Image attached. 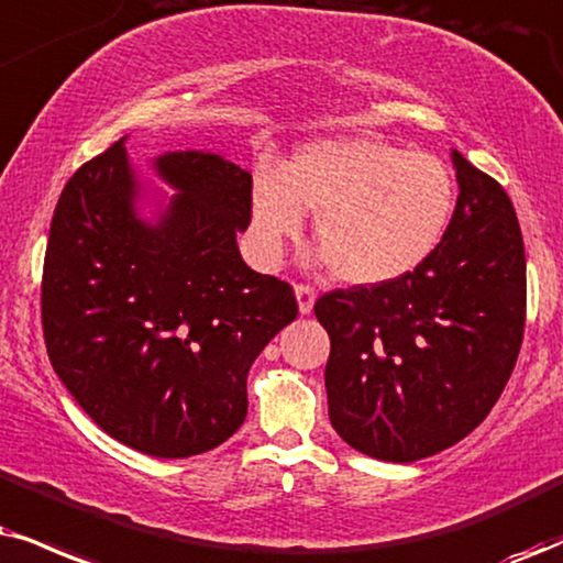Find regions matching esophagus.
Masks as SVG:
<instances>
[{"mask_svg":"<svg viewBox=\"0 0 563 563\" xmlns=\"http://www.w3.org/2000/svg\"><path fill=\"white\" fill-rule=\"evenodd\" d=\"M295 295H297V305H300V313H310L316 302V289L310 284H295Z\"/></svg>","mask_w":563,"mask_h":563,"instance_id":"obj_1","label":"esophagus"}]
</instances>
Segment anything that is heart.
Here are the masks:
<instances>
[{
  "instance_id": "heart-1",
  "label": "heart",
  "mask_w": 563,
  "mask_h": 563,
  "mask_svg": "<svg viewBox=\"0 0 563 563\" xmlns=\"http://www.w3.org/2000/svg\"><path fill=\"white\" fill-rule=\"evenodd\" d=\"M454 206L456 179L441 156L367 135L305 145L282 175L263 169L253 185L261 247L279 253L313 213L316 245L346 284L394 282L426 263Z\"/></svg>"
}]
</instances>
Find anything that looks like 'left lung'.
<instances>
[{"label":"left lung","instance_id":"1","mask_svg":"<svg viewBox=\"0 0 563 563\" xmlns=\"http://www.w3.org/2000/svg\"><path fill=\"white\" fill-rule=\"evenodd\" d=\"M460 196L441 245L384 284L316 300L329 331L331 426L352 449L415 462L485 420L515 371L525 334V242L494 177L451 154Z\"/></svg>","mask_w":563,"mask_h":563}]
</instances>
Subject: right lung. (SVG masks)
I'll list each match as a JSON object with an SVG mask.
<instances>
[{"label": "right lung", "mask_w": 563, "mask_h": 563, "mask_svg": "<svg viewBox=\"0 0 563 563\" xmlns=\"http://www.w3.org/2000/svg\"><path fill=\"white\" fill-rule=\"evenodd\" d=\"M156 172L179 196L135 217L124 137L69 177L54 208L41 323L54 373L101 430L164 460L217 449L247 415V371L297 318L295 289L238 250L253 177L177 151Z\"/></svg>", "instance_id": "add662e5"}]
</instances>
